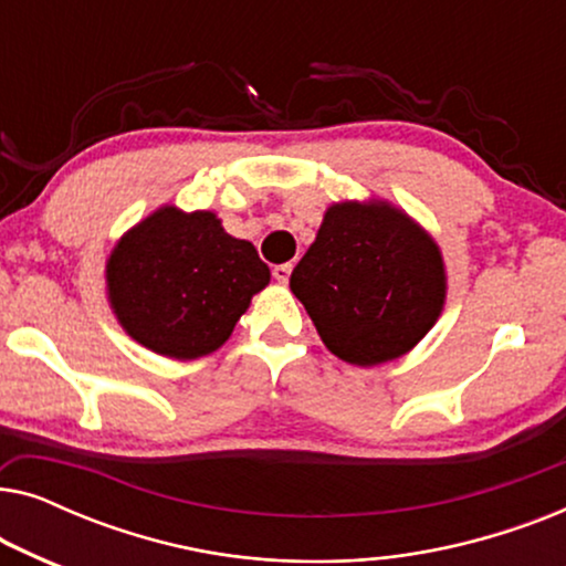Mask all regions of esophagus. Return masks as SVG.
<instances>
[{"label": "esophagus", "mask_w": 566, "mask_h": 566, "mask_svg": "<svg viewBox=\"0 0 566 566\" xmlns=\"http://www.w3.org/2000/svg\"><path fill=\"white\" fill-rule=\"evenodd\" d=\"M291 270H293L291 262H283V265H275V268H273V277H275L277 283H289Z\"/></svg>", "instance_id": "34e87169"}]
</instances>
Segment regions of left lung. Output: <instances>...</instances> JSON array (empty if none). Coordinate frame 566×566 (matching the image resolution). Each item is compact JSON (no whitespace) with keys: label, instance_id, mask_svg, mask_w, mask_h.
<instances>
[{"label":"left lung","instance_id":"8db88e82","mask_svg":"<svg viewBox=\"0 0 566 566\" xmlns=\"http://www.w3.org/2000/svg\"><path fill=\"white\" fill-rule=\"evenodd\" d=\"M322 343L353 366H378L420 343L446 298L438 244L386 203H339L291 273Z\"/></svg>","mask_w":566,"mask_h":566}]
</instances>
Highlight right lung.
Listing matches in <instances>:
<instances>
[{
	"instance_id": "right-lung-1",
	"label": "right lung",
	"mask_w": 566,
	"mask_h": 566,
	"mask_svg": "<svg viewBox=\"0 0 566 566\" xmlns=\"http://www.w3.org/2000/svg\"><path fill=\"white\" fill-rule=\"evenodd\" d=\"M270 270L208 211L167 206L130 229L107 260V293L136 343L192 360L227 343Z\"/></svg>"
}]
</instances>
